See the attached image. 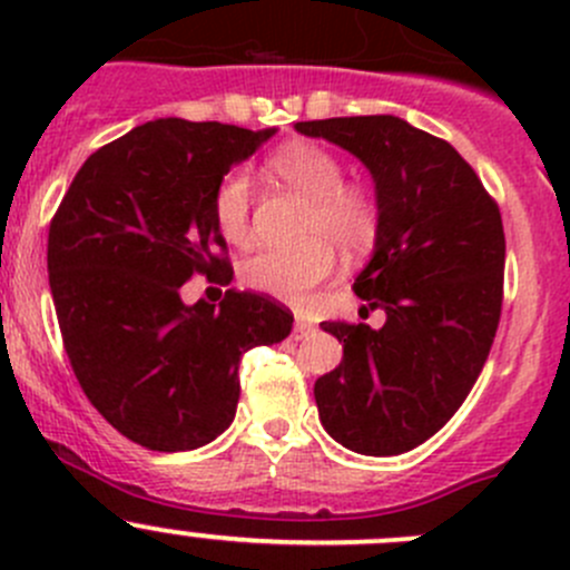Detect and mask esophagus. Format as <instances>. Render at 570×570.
Here are the masks:
<instances>
[{"label": "esophagus", "instance_id": "34e87169", "mask_svg": "<svg viewBox=\"0 0 570 570\" xmlns=\"http://www.w3.org/2000/svg\"><path fill=\"white\" fill-rule=\"evenodd\" d=\"M312 333H314L312 322H306L301 317H297L295 325H292V338H306V336H312Z\"/></svg>", "mask_w": 570, "mask_h": 570}]
</instances>
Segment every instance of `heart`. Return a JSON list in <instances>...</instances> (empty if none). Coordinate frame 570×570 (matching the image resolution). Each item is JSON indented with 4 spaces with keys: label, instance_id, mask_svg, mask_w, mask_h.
I'll return each instance as SVG.
<instances>
[{
    "label": "heart",
    "instance_id": "heart-1",
    "mask_svg": "<svg viewBox=\"0 0 570 570\" xmlns=\"http://www.w3.org/2000/svg\"><path fill=\"white\" fill-rule=\"evenodd\" d=\"M269 170L289 187L314 200L308 220V243L301 248H267L253 253L243 264V284L284 303H303L314 286L336 267L338 245L344 253H358L377 234V206L361 187L344 184V165L336 154L314 142H289L269 157ZM215 223L232 243H243L250 226V181L234 170L223 176L212 200Z\"/></svg>",
    "mask_w": 570,
    "mask_h": 570
}]
</instances>
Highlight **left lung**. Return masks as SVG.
<instances>
[{
	"mask_svg": "<svg viewBox=\"0 0 570 570\" xmlns=\"http://www.w3.org/2000/svg\"><path fill=\"white\" fill-rule=\"evenodd\" d=\"M295 129L370 170L377 234L355 295L386 312L383 327L322 322L344 355L314 383L320 422L358 455H402L455 416L491 353L502 314V215L450 142L396 115Z\"/></svg>",
	"mask_w": 570,
	"mask_h": 570,
	"instance_id": "1",
	"label": "left lung"
}]
</instances>
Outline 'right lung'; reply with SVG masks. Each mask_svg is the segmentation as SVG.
<instances>
[{
  "label": "right lung",
  "instance_id": "obj_1",
  "mask_svg": "<svg viewBox=\"0 0 570 570\" xmlns=\"http://www.w3.org/2000/svg\"><path fill=\"white\" fill-rule=\"evenodd\" d=\"M275 131L148 120L85 159L51 220L49 286L73 375L146 450L215 441L237 413L243 353L289 336L295 317L253 292L228 289L217 308L181 301L195 273L232 281L212 200Z\"/></svg>",
  "mask_w": 570,
  "mask_h": 570
}]
</instances>
